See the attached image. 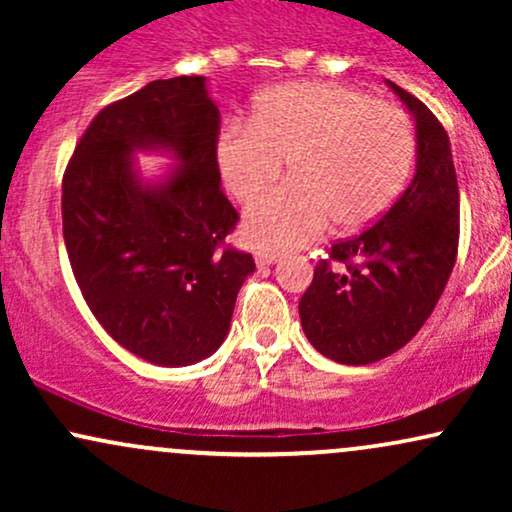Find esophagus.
Masks as SVG:
<instances>
[{
	"label": "esophagus",
	"instance_id": "34e87169",
	"mask_svg": "<svg viewBox=\"0 0 512 512\" xmlns=\"http://www.w3.org/2000/svg\"><path fill=\"white\" fill-rule=\"evenodd\" d=\"M276 260H279V255H276V252H257L255 255V262L260 264V267H269V264H274Z\"/></svg>",
	"mask_w": 512,
	"mask_h": 512
}]
</instances>
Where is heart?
<instances>
[{
	"label": "heart",
	"instance_id": "obj_1",
	"mask_svg": "<svg viewBox=\"0 0 512 512\" xmlns=\"http://www.w3.org/2000/svg\"><path fill=\"white\" fill-rule=\"evenodd\" d=\"M414 158L402 108L325 81L269 88L250 122H231L216 142L223 187L240 204L255 202L289 161L291 180L245 216V238L264 250L310 243L332 221L342 231L370 226L407 185Z\"/></svg>",
	"mask_w": 512,
	"mask_h": 512
}]
</instances>
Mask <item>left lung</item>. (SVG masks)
Listing matches in <instances>:
<instances>
[{
	"mask_svg": "<svg viewBox=\"0 0 512 512\" xmlns=\"http://www.w3.org/2000/svg\"><path fill=\"white\" fill-rule=\"evenodd\" d=\"M416 120V173L375 226L334 243L298 303L308 342L346 366L395 354L424 327L460 243L450 139L419 98L387 81Z\"/></svg>",
	"mask_w": 512,
	"mask_h": 512,
	"instance_id": "left-lung-1",
	"label": "left lung"
}]
</instances>
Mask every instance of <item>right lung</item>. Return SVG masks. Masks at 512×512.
Instances as JSON below:
<instances>
[{
	"label": "right lung",
	"instance_id": "obj_1",
	"mask_svg": "<svg viewBox=\"0 0 512 512\" xmlns=\"http://www.w3.org/2000/svg\"><path fill=\"white\" fill-rule=\"evenodd\" d=\"M219 122L204 76L151 81L93 117L62 178L81 296L117 344L158 366L214 354L255 272L250 252L226 245L240 216L221 190ZM137 148L173 150L181 166L144 188L131 166Z\"/></svg>",
	"mask_w": 512,
	"mask_h": 512
}]
</instances>
